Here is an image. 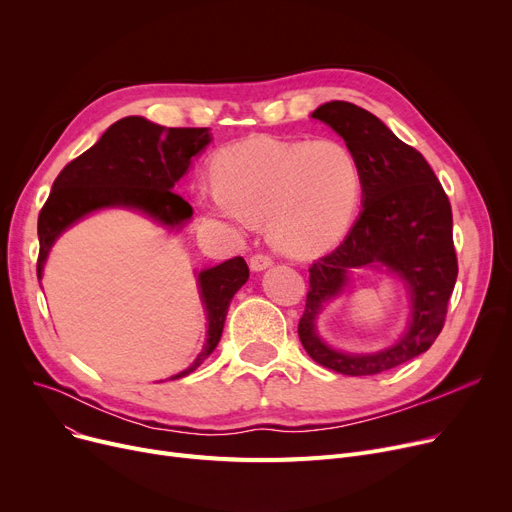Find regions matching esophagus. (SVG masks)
<instances>
[{
	"label": "esophagus",
	"mask_w": 512,
	"mask_h": 512,
	"mask_svg": "<svg viewBox=\"0 0 512 512\" xmlns=\"http://www.w3.org/2000/svg\"><path fill=\"white\" fill-rule=\"evenodd\" d=\"M272 263H274L272 257L265 255V253H257V255H253L251 261H249L253 272H263V270H267V267H270Z\"/></svg>",
	"instance_id": "34e87169"
}]
</instances>
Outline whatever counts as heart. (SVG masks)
Here are the masks:
<instances>
[{"label": "heart", "instance_id": "1", "mask_svg": "<svg viewBox=\"0 0 512 512\" xmlns=\"http://www.w3.org/2000/svg\"><path fill=\"white\" fill-rule=\"evenodd\" d=\"M211 176L215 191L199 197L201 209L234 224L265 222L272 245L292 257L336 245L363 191L355 151L334 139L249 137L218 151Z\"/></svg>", "mask_w": 512, "mask_h": 512}]
</instances>
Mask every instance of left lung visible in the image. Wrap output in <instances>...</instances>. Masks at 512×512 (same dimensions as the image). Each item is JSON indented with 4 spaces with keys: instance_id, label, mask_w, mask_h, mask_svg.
Here are the masks:
<instances>
[{
    "instance_id": "1",
    "label": "left lung",
    "mask_w": 512,
    "mask_h": 512,
    "mask_svg": "<svg viewBox=\"0 0 512 512\" xmlns=\"http://www.w3.org/2000/svg\"><path fill=\"white\" fill-rule=\"evenodd\" d=\"M311 118L328 124L355 151L363 172V209L340 247L309 267L299 338L319 365L344 375H375L425 353L444 328L459 274L452 209L425 157L402 143L378 116L355 103L328 101ZM361 266L386 269L402 279L412 297V317L392 347L357 356L321 341L314 321Z\"/></svg>"
}]
</instances>
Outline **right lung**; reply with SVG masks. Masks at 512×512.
I'll return each mask as SVG.
<instances>
[{
    "mask_svg": "<svg viewBox=\"0 0 512 512\" xmlns=\"http://www.w3.org/2000/svg\"><path fill=\"white\" fill-rule=\"evenodd\" d=\"M211 143L209 128H166L141 116L114 122L83 155L72 159L51 186L39 213L37 278H43L47 255L58 236L99 209H132L170 230L182 228L193 215L172 188ZM249 280L242 257L228 259L197 274L207 315V340L191 367L172 375L184 378L218 346L234 294Z\"/></svg>",
    "mask_w": 512,
    "mask_h": 512,
    "instance_id": "right-lung-1",
    "label": "right lung"
}]
</instances>
